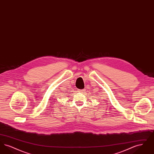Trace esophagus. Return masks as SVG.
<instances>
[{"label": "esophagus", "mask_w": 154, "mask_h": 154, "mask_svg": "<svg viewBox=\"0 0 154 154\" xmlns=\"http://www.w3.org/2000/svg\"><path fill=\"white\" fill-rule=\"evenodd\" d=\"M77 91L79 92H80V93H84L85 91V89H78Z\"/></svg>", "instance_id": "obj_1"}]
</instances>
